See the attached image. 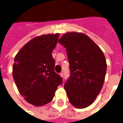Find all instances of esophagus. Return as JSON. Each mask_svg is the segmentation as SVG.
I'll list each match as a JSON object with an SVG mask.
<instances>
[{"instance_id": "esophagus-1", "label": "esophagus", "mask_w": 123, "mask_h": 123, "mask_svg": "<svg viewBox=\"0 0 123 123\" xmlns=\"http://www.w3.org/2000/svg\"><path fill=\"white\" fill-rule=\"evenodd\" d=\"M60 75H61V77H63V73H61V74H60Z\"/></svg>"}]
</instances>
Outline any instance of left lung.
Segmentation results:
<instances>
[{"label":"left lung","mask_w":123,"mask_h":123,"mask_svg":"<svg viewBox=\"0 0 123 123\" xmlns=\"http://www.w3.org/2000/svg\"><path fill=\"white\" fill-rule=\"evenodd\" d=\"M59 43L66 49L70 77L64 84L68 99L77 108L94 101L104 84L106 72L105 55L92 39L81 33H67Z\"/></svg>","instance_id":"left-lung-1"}]
</instances>
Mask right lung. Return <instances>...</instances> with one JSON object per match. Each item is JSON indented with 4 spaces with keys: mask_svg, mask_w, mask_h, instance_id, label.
Masks as SVG:
<instances>
[{
    "mask_svg": "<svg viewBox=\"0 0 123 123\" xmlns=\"http://www.w3.org/2000/svg\"><path fill=\"white\" fill-rule=\"evenodd\" d=\"M59 34L37 37L22 47L14 59L13 77L16 86L27 102L36 106L52 101L62 78L54 70L52 51Z\"/></svg>",
    "mask_w": 123,
    "mask_h": 123,
    "instance_id": "obj_1",
    "label": "right lung"
}]
</instances>
